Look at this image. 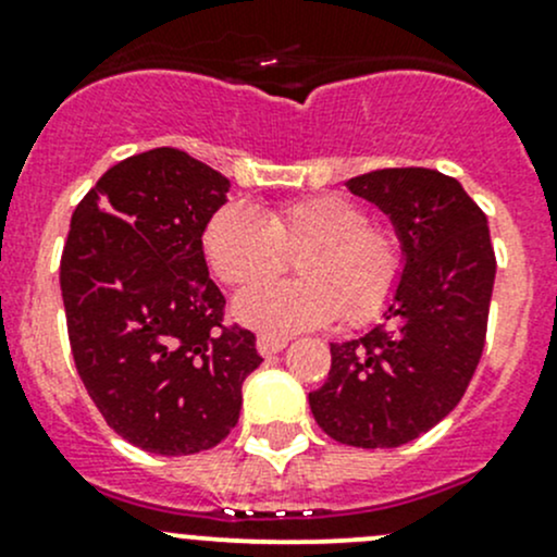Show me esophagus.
<instances>
[{"instance_id":"esophagus-1","label":"esophagus","mask_w":557,"mask_h":557,"mask_svg":"<svg viewBox=\"0 0 557 557\" xmlns=\"http://www.w3.org/2000/svg\"><path fill=\"white\" fill-rule=\"evenodd\" d=\"M285 338H272V336H259V342H256V347H259V355L263 357H272L277 352H283L285 349Z\"/></svg>"}]
</instances>
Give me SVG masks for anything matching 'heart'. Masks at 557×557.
Wrapping results in <instances>:
<instances>
[{"label":"heart","mask_w":557,"mask_h":557,"mask_svg":"<svg viewBox=\"0 0 557 557\" xmlns=\"http://www.w3.org/2000/svg\"><path fill=\"white\" fill-rule=\"evenodd\" d=\"M210 267L224 283L250 285L301 252L290 284H259L234 298V318L263 336L323 327L342 314L347 325L384 312L403 272L400 243L368 224L360 205L342 195H318L263 210L226 202L202 232Z\"/></svg>","instance_id":"b5f03b06"}]
</instances>
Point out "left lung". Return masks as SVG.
I'll return each instance as SVG.
<instances>
[{"label":"left lung","instance_id":"1","mask_svg":"<svg viewBox=\"0 0 557 557\" xmlns=\"http://www.w3.org/2000/svg\"><path fill=\"white\" fill-rule=\"evenodd\" d=\"M400 239L403 272L384 320L331 344V373L309 408L355 448H395L446 419L485 342L496 259L488 219L465 186L430 168H386L347 181Z\"/></svg>","mask_w":557,"mask_h":557}]
</instances>
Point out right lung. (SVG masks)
Masks as SVG:
<instances>
[{
    "instance_id": "right-lung-1",
    "label": "right lung",
    "mask_w": 557,
    "mask_h": 557,
    "mask_svg": "<svg viewBox=\"0 0 557 557\" xmlns=\"http://www.w3.org/2000/svg\"><path fill=\"white\" fill-rule=\"evenodd\" d=\"M230 178L186 151L116 162L72 215L61 256L69 342L116 435L160 456L219 446L261 366L256 336L221 325L202 232Z\"/></svg>"
}]
</instances>
